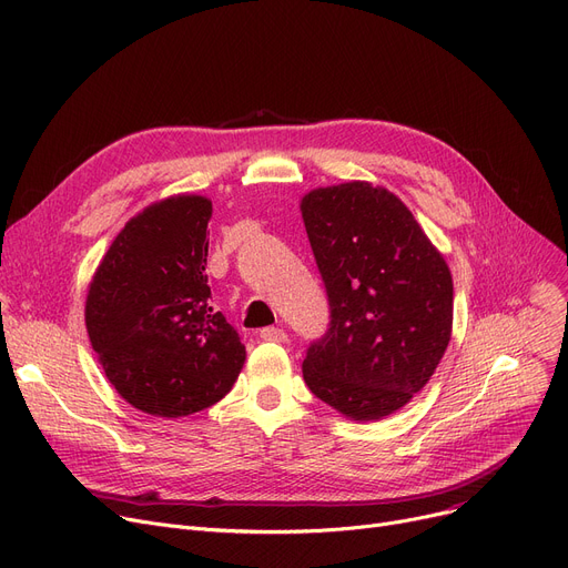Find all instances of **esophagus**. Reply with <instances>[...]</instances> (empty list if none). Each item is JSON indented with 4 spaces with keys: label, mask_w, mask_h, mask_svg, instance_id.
<instances>
[{
    "label": "esophagus",
    "mask_w": 568,
    "mask_h": 568,
    "mask_svg": "<svg viewBox=\"0 0 568 568\" xmlns=\"http://www.w3.org/2000/svg\"><path fill=\"white\" fill-rule=\"evenodd\" d=\"M260 338L264 341H276V343H283L287 338V334L281 329V327H264L260 329Z\"/></svg>",
    "instance_id": "esophagus-1"
}]
</instances>
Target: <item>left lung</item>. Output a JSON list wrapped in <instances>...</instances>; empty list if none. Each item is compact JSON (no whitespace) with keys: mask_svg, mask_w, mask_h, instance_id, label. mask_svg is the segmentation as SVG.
I'll return each mask as SVG.
<instances>
[{"mask_svg":"<svg viewBox=\"0 0 568 568\" xmlns=\"http://www.w3.org/2000/svg\"><path fill=\"white\" fill-rule=\"evenodd\" d=\"M302 217L329 300L304 381L345 417L381 420L420 392L453 332V276L397 194L353 181L311 190Z\"/></svg>","mask_w":568,"mask_h":568,"instance_id":"8db88e82","label":"left lung"}]
</instances>
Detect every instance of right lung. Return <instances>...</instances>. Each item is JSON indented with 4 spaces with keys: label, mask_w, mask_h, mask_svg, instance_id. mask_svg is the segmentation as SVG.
I'll return each mask as SVG.
<instances>
[{
    "label": "right lung",
    "mask_w": 568,
    "mask_h": 568,
    "mask_svg": "<svg viewBox=\"0 0 568 568\" xmlns=\"http://www.w3.org/2000/svg\"><path fill=\"white\" fill-rule=\"evenodd\" d=\"M213 206L176 194L134 215L97 266L85 327L106 378L134 408L183 417L232 389L245 345L211 304Z\"/></svg>",
    "instance_id": "right-lung-1"
}]
</instances>
